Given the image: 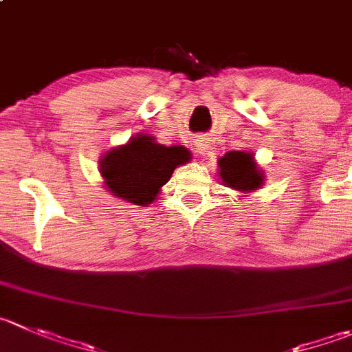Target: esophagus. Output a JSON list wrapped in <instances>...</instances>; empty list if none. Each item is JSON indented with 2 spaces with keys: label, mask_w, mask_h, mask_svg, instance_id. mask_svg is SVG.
Here are the masks:
<instances>
[{
  "label": "esophagus",
  "mask_w": 352,
  "mask_h": 352,
  "mask_svg": "<svg viewBox=\"0 0 352 352\" xmlns=\"http://www.w3.org/2000/svg\"><path fill=\"white\" fill-rule=\"evenodd\" d=\"M196 151L199 153V155H206L208 153V142H206V139H197L196 141Z\"/></svg>",
  "instance_id": "34e87169"
}]
</instances>
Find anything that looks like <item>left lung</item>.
Here are the masks:
<instances>
[{
	"label": "left lung",
	"instance_id": "left-lung-1",
	"mask_svg": "<svg viewBox=\"0 0 352 352\" xmlns=\"http://www.w3.org/2000/svg\"><path fill=\"white\" fill-rule=\"evenodd\" d=\"M220 177L225 186L245 192L256 190L263 184V173L256 168L251 153L230 151L218 160Z\"/></svg>",
	"mask_w": 352,
	"mask_h": 352
}]
</instances>
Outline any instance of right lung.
<instances>
[{
    "label": "right lung",
    "instance_id": "obj_1",
    "mask_svg": "<svg viewBox=\"0 0 352 352\" xmlns=\"http://www.w3.org/2000/svg\"><path fill=\"white\" fill-rule=\"evenodd\" d=\"M189 160L190 153L182 146L166 148L155 142L151 135H138L104 155L101 175L117 197L148 206L168 182L173 170Z\"/></svg>",
    "mask_w": 352,
    "mask_h": 352
}]
</instances>
